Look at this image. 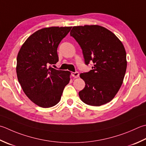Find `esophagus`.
Wrapping results in <instances>:
<instances>
[{"label":"esophagus","instance_id":"obj_1","mask_svg":"<svg viewBox=\"0 0 146 146\" xmlns=\"http://www.w3.org/2000/svg\"><path fill=\"white\" fill-rule=\"evenodd\" d=\"M71 75L73 76V77H74V78H78V77L79 76V73L77 72V71H76V72H72L71 73Z\"/></svg>","mask_w":146,"mask_h":146}]
</instances>
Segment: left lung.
Here are the masks:
<instances>
[{
  "mask_svg": "<svg viewBox=\"0 0 146 146\" xmlns=\"http://www.w3.org/2000/svg\"><path fill=\"white\" fill-rule=\"evenodd\" d=\"M70 35L82 48L85 64L94 63L89 72L80 75L85 83L78 93L80 98L93 106L110 102L120 88L127 70L122 42L110 30L99 25L73 27Z\"/></svg>",
  "mask_w": 146,
  "mask_h": 146,
  "instance_id": "left-lung-1",
  "label": "left lung"
}]
</instances>
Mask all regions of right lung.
<instances>
[{"instance_id": "right-lung-1", "label": "right lung", "mask_w": 146, "mask_h": 146, "mask_svg": "<svg viewBox=\"0 0 146 146\" xmlns=\"http://www.w3.org/2000/svg\"><path fill=\"white\" fill-rule=\"evenodd\" d=\"M71 27H52L35 31L26 40L17 56L16 73L25 94L40 107H52L60 101L70 80L69 71L49 66L59 61V43Z\"/></svg>"}]
</instances>
